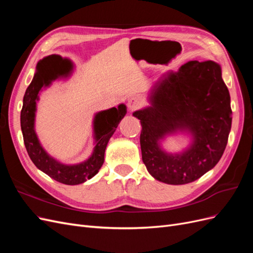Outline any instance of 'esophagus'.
<instances>
[{
	"label": "esophagus",
	"instance_id": "obj_1",
	"mask_svg": "<svg viewBox=\"0 0 253 253\" xmlns=\"http://www.w3.org/2000/svg\"><path fill=\"white\" fill-rule=\"evenodd\" d=\"M141 105H142V101L139 97L133 96L127 100V106L131 111H135L137 109H139Z\"/></svg>",
	"mask_w": 253,
	"mask_h": 253
}]
</instances>
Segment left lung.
<instances>
[{
	"label": "left lung",
	"instance_id": "8db88e82",
	"mask_svg": "<svg viewBox=\"0 0 253 253\" xmlns=\"http://www.w3.org/2000/svg\"><path fill=\"white\" fill-rule=\"evenodd\" d=\"M151 106L133 116L142 126V162L155 179L185 185L198 179L219 162L231 129L230 95L213 61H189L177 72H168L154 84ZM181 131L193 142L180 153L160 147L167 135Z\"/></svg>",
	"mask_w": 253,
	"mask_h": 253
}]
</instances>
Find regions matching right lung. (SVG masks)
I'll return each mask as SVG.
<instances>
[{
    "label": "right lung",
    "mask_w": 253,
    "mask_h": 253,
    "mask_svg": "<svg viewBox=\"0 0 253 253\" xmlns=\"http://www.w3.org/2000/svg\"><path fill=\"white\" fill-rule=\"evenodd\" d=\"M73 71L71 61L58 55H51L40 60L37 64L32 83L27 87L21 111V128L25 148L32 162L38 169L49 177L64 185H79L99 172L104 162V152L112 135L116 131L121 119L126 116V106L119 104L118 108L101 111L95 115L94 135L96 145L93 154L83 163L64 165L47 154L38 139L35 131L37 101L42 87L49 86L52 81L66 78Z\"/></svg>",
    "instance_id": "add662e5"
}]
</instances>
